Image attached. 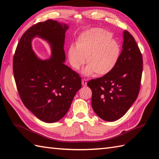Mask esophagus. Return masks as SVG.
<instances>
[{
    "label": "esophagus",
    "instance_id": "34e87169",
    "mask_svg": "<svg viewBox=\"0 0 159 159\" xmlns=\"http://www.w3.org/2000/svg\"><path fill=\"white\" fill-rule=\"evenodd\" d=\"M87 83V79H82V85L83 86H86Z\"/></svg>",
    "mask_w": 159,
    "mask_h": 159
}]
</instances>
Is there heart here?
Listing matches in <instances>:
<instances>
[{"label":"heart","mask_w":159,"mask_h":159,"mask_svg":"<svg viewBox=\"0 0 159 159\" xmlns=\"http://www.w3.org/2000/svg\"><path fill=\"white\" fill-rule=\"evenodd\" d=\"M112 34L105 29L95 28L80 35L76 46L71 45L67 55L71 66L79 70L85 63L87 66L83 71L89 76L106 75L113 70L120 59V45L112 39Z\"/></svg>","instance_id":"1"}]
</instances>
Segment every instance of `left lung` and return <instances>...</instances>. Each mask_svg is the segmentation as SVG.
Returning a JSON list of instances; mask_svg holds the SVG:
<instances>
[{
    "label": "left lung",
    "mask_w": 159,
    "mask_h": 159,
    "mask_svg": "<svg viewBox=\"0 0 159 159\" xmlns=\"http://www.w3.org/2000/svg\"><path fill=\"white\" fill-rule=\"evenodd\" d=\"M122 51L116 67L109 74L92 79V105L98 116L107 121L124 116L137 98L143 71V58L135 39L124 31Z\"/></svg>",
    "instance_id": "obj_1"
}]
</instances>
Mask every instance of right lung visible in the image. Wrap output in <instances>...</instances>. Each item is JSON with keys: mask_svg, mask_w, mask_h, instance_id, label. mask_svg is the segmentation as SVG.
Listing matches in <instances>:
<instances>
[{"mask_svg": "<svg viewBox=\"0 0 159 159\" xmlns=\"http://www.w3.org/2000/svg\"><path fill=\"white\" fill-rule=\"evenodd\" d=\"M68 26L55 20L38 22L24 33L13 59V71L23 104L44 122L54 123L68 111L76 92L81 88V78L66 66L65 33ZM39 36L52 47V57L41 60L31 46Z\"/></svg>", "mask_w": 159, "mask_h": 159, "instance_id": "right-lung-1", "label": "right lung"}]
</instances>
